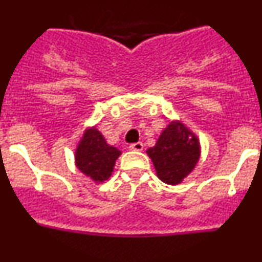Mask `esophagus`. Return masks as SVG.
Listing matches in <instances>:
<instances>
[{"label": "esophagus", "mask_w": 262, "mask_h": 262, "mask_svg": "<svg viewBox=\"0 0 262 262\" xmlns=\"http://www.w3.org/2000/svg\"><path fill=\"white\" fill-rule=\"evenodd\" d=\"M143 148H144V144H143L142 142L133 143V144H129V149H131V151H142Z\"/></svg>", "instance_id": "obj_1"}]
</instances>
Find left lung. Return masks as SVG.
<instances>
[{"label": "left lung", "instance_id": "left-lung-1", "mask_svg": "<svg viewBox=\"0 0 262 262\" xmlns=\"http://www.w3.org/2000/svg\"><path fill=\"white\" fill-rule=\"evenodd\" d=\"M147 154L157 177L165 184L177 185L195 166L200 159V143L184 124L170 123Z\"/></svg>", "mask_w": 262, "mask_h": 262}]
</instances>
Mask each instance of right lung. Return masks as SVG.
<instances>
[{"mask_svg": "<svg viewBox=\"0 0 262 262\" xmlns=\"http://www.w3.org/2000/svg\"><path fill=\"white\" fill-rule=\"evenodd\" d=\"M120 151L106 143L102 134L96 128L85 133L76 151V165L81 172L93 178L96 182H103L113 172L115 160Z\"/></svg>", "mask_w": 262, "mask_h": 262, "instance_id": "right-lung-1", "label": "right lung"}]
</instances>
